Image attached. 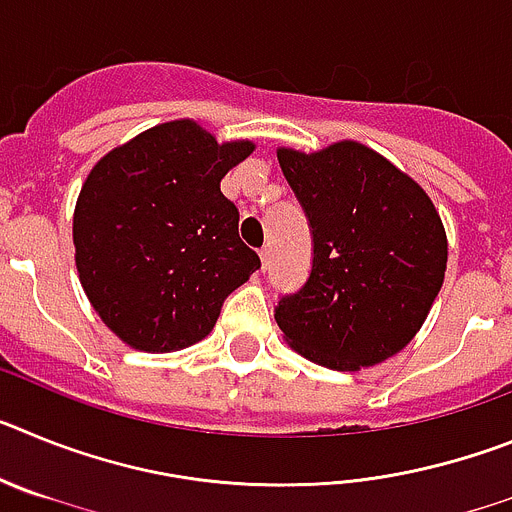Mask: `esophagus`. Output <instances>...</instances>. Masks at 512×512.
<instances>
[{
    "mask_svg": "<svg viewBox=\"0 0 512 512\" xmlns=\"http://www.w3.org/2000/svg\"><path fill=\"white\" fill-rule=\"evenodd\" d=\"M259 256H261V266H264V269H269V264H271V248L264 246L259 251Z\"/></svg>",
    "mask_w": 512,
    "mask_h": 512,
    "instance_id": "esophagus-1",
    "label": "esophagus"
}]
</instances>
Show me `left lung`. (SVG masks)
<instances>
[{
    "instance_id": "left-lung-1",
    "label": "left lung",
    "mask_w": 512,
    "mask_h": 512,
    "mask_svg": "<svg viewBox=\"0 0 512 512\" xmlns=\"http://www.w3.org/2000/svg\"><path fill=\"white\" fill-rule=\"evenodd\" d=\"M277 158L312 235L310 277L274 310L284 338L338 372L390 359L443 284L449 243L431 197L356 140Z\"/></svg>"
}]
</instances>
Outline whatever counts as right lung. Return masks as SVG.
Returning a JSON list of instances; mask_svg holds the SVG:
<instances>
[{"instance_id":"right-lung-1","label":"right lung","mask_w":512,"mask_h":512,"mask_svg":"<svg viewBox=\"0 0 512 512\" xmlns=\"http://www.w3.org/2000/svg\"><path fill=\"white\" fill-rule=\"evenodd\" d=\"M251 140L217 143L194 120L135 135L89 171L74 210L76 269L120 341L169 354L202 341L261 266L220 179Z\"/></svg>"}]
</instances>
